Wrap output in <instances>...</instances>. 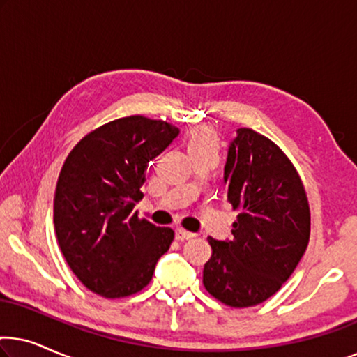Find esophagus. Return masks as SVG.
Instances as JSON below:
<instances>
[{
	"label": "esophagus",
	"instance_id": "esophagus-1",
	"mask_svg": "<svg viewBox=\"0 0 357 357\" xmlns=\"http://www.w3.org/2000/svg\"><path fill=\"white\" fill-rule=\"evenodd\" d=\"M193 236H195V234L185 231V229H177V231H175V238H177V241H180V242L188 241V238H192Z\"/></svg>",
	"mask_w": 357,
	"mask_h": 357
}]
</instances>
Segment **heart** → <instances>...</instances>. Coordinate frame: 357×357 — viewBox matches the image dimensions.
Segmentation results:
<instances>
[{
	"label": "heart",
	"instance_id": "1",
	"mask_svg": "<svg viewBox=\"0 0 357 357\" xmlns=\"http://www.w3.org/2000/svg\"><path fill=\"white\" fill-rule=\"evenodd\" d=\"M218 146V136L213 130L209 128H198L195 130L188 139L190 153L202 148H216Z\"/></svg>",
	"mask_w": 357,
	"mask_h": 357
}]
</instances>
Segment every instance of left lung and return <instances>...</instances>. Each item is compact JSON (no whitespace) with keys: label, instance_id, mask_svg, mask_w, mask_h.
<instances>
[{"label":"left lung","instance_id":"1","mask_svg":"<svg viewBox=\"0 0 357 357\" xmlns=\"http://www.w3.org/2000/svg\"><path fill=\"white\" fill-rule=\"evenodd\" d=\"M227 202L238 209L231 241L208 238L203 284L222 304L265 302L296 270L310 237V209L287 155L257 131L238 128L224 165Z\"/></svg>","mask_w":357,"mask_h":357}]
</instances>
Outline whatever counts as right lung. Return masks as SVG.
<instances>
[{
    "mask_svg": "<svg viewBox=\"0 0 357 357\" xmlns=\"http://www.w3.org/2000/svg\"><path fill=\"white\" fill-rule=\"evenodd\" d=\"M177 126L131 115L86 135L58 177L53 224L58 245L87 289L107 299L149 284L155 263L174 241L133 211L143 198L149 160L177 138Z\"/></svg>",
    "mask_w": 357,
    "mask_h": 357,
    "instance_id": "right-lung-1",
    "label": "right lung"
}]
</instances>
